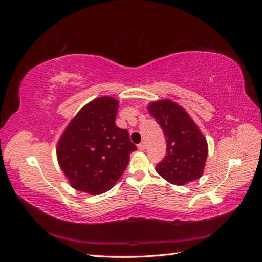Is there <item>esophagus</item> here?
<instances>
[{
	"mask_svg": "<svg viewBox=\"0 0 262 262\" xmlns=\"http://www.w3.org/2000/svg\"><path fill=\"white\" fill-rule=\"evenodd\" d=\"M138 149H140V151H144V149H145L146 148V144L145 143H141V144H138Z\"/></svg>",
	"mask_w": 262,
	"mask_h": 262,
	"instance_id": "obj_1",
	"label": "esophagus"
}]
</instances>
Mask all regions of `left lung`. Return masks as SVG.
Instances as JSON below:
<instances>
[{"label":"left lung","mask_w":262,"mask_h":262,"mask_svg":"<svg viewBox=\"0 0 262 262\" xmlns=\"http://www.w3.org/2000/svg\"><path fill=\"white\" fill-rule=\"evenodd\" d=\"M147 109L166 138V155L155 168L158 173L177 186L199 179L204 173L208 145L191 117L169 99L148 103Z\"/></svg>","instance_id":"8db88e82"}]
</instances>
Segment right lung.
Wrapping results in <instances>:
<instances>
[{"label":"right lung","mask_w":262,"mask_h":262,"mask_svg":"<svg viewBox=\"0 0 262 262\" xmlns=\"http://www.w3.org/2000/svg\"><path fill=\"white\" fill-rule=\"evenodd\" d=\"M119 102L100 97L71 120L57 143V160L70 185L92 196L115 186L136 146L126 129L115 124Z\"/></svg>","instance_id":"right-lung-1"}]
</instances>
